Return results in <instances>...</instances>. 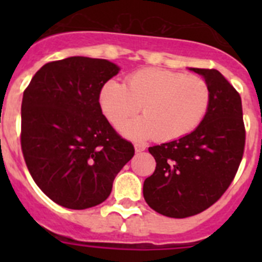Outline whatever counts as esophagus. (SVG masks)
<instances>
[{"instance_id":"esophagus-1","label":"esophagus","mask_w":262,"mask_h":262,"mask_svg":"<svg viewBox=\"0 0 262 262\" xmlns=\"http://www.w3.org/2000/svg\"><path fill=\"white\" fill-rule=\"evenodd\" d=\"M134 149H136L137 153H141V152H143L144 149H146V146H144V144H142V143H136V144H134Z\"/></svg>"}]
</instances>
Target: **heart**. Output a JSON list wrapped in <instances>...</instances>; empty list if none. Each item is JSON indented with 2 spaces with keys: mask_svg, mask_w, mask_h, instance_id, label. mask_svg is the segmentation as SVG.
Instances as JSON below:
<instances>
[{
  "mask_svg": "<svg viewBox=\"0 0 262 262\" xmlns=\"http://www.w3.org/2000/svg\"><path fill=\"white\" fill-rule=\"evenodd\" d=\"M210 87L204 78L161 68L134 72L125 84L109 81L101 87L102 114L120 126L141 107L145 115L124 124L121 133L134 141L180 139L202 124L210 106Z\"/></svg>",
  "mask_w": 262,
  "mask_h": 262,
  "instance_id": "1",
  "label": "heart"
}]
</instances>
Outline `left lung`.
<instances>
[{"mask_svg":"<svg viewBox=\"0 0 262 262\" xmlns=\"http://www.w3.org/2000/svg\"><path fill=\"white\" fill-rule=\"evenodd\" d=\"M190 70L210 87L212 100L204 120L180 139L148 148L156 170L144 180V200L170 218H186L212 207L233 181L245 150L238 92L216 70Z\"/></svg>","mask_w":262,"mask_h":262,"instance_id":"8db88e82","label":"left lung"}]
</instances>
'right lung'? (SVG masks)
<instances>
[{
    "instance_id": "add662e5",
    "label": "right lung",
    "mask_w": 262,
    "mask_h": 262,
    "mask_svg": "<svg viewBox=\"0 0 262 262\" xmlns=\"http://www.w3.org/2000/svg\"><path fill=\"white\" fill-rule=\"evenodd\" d=\"M118 72L106 59L70 57L44 64L24 91V160L41 191L68 209L105 202L134 156L99 104L100 90Z\"/></svg>"
}]
</instances>
